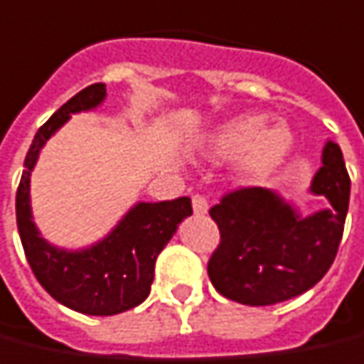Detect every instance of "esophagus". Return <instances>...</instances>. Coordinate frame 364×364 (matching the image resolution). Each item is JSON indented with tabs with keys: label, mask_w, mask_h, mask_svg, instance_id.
<instances>
[{
	"label": "esophagus",
	"mask_w": 364,
	"mask_h": 364,
	"mask_svg": "<svg viewBox=\"0 0 364 364\" xmlns=\"http://www.w3.org/2000/svg\"><path fill=\"white\" fill-rule=\"evenodd\" d=\"M193 210H195V215H207L208 213V203L203 195H193Z\"/></svg>",
	"instance_id": "1"
}]
</instances>
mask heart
Masks as SVG:
<instances>
[{
    "instance_id": "b5f03b06",
    "label": "heart",
    "mask_w": 364,
    "mask_h": 364,
    "mask_svg": "<svg viewBox=\"0 0 364 364\" xmlns=\"http://www.w3.org/2000/svg\"><path fill=\"white\" fill-rule=\"evenodd\" d=\"M264 124L262 114H242L228 120L208 139L207 157L210 161L238 157V175L246 183L268 179L291 154L294 136L284 124Z\"/></svg>"
}]
</instances>
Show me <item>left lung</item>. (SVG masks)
I'll use <instances>...</instances> for the list:
<instances>
[{
  "mask_svg": "<svg viewBox=\"0 0 364 364\" xmlns=\"http://www.w3.org/2000/svg\"><path fill=\"white\" fill-rule=\"evenodd\" d=\"M309 191L323 195L329 207L301 217L276 191L250 187L210 208L220 244L207 270L218 294L244 306H272L323 278L341 242L350 193L341 147L331 139Z\"/></svg>",
  "mask_w": 364,
  "mask_h": 364,
  "instance_id": "obj_1",
  "label": "left lung"
}]
</instances>
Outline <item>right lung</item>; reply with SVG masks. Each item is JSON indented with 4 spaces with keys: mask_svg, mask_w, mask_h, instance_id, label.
<instances>
[{
    "mask_svg": "<svg viewBox=\"0 0 364 364\" xmlns=\"http://www.w3.org/2000/svg\"><path fill=\"white\" fill-rule=\"evenodd\" d=\"M104 98L106 85L86 86L41 126L25 157L15 199L17 228L35 278L58 304L86 315H116L139 306L149 296L157 256L183 218L193 215L189 197L139 200L102 240L86 248L67 250L41 236L31 210V173L41 149L73 114L94 110Z\"/></svg>",
    "mask_w": 364,
    "mask_h": 364,
    "instance_id": "obj_1",
    "label": "right lung"
}]
</instances>
